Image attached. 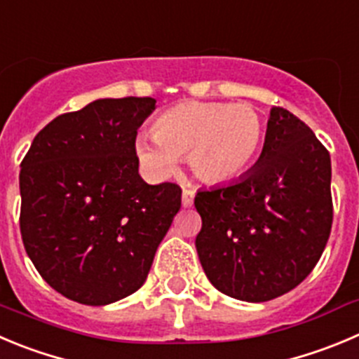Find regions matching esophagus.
I'll return each mask as SVG.
<instances>
[{
	"mask_svg": "<svg viewBox=\"0 0 359 359\" xmlns=\"http://www.w3.org/2000/svg\"><path fill=\"white\" fill-rule=\"evenodd\" d=\"M194 197H196V192H194L192 189H189V187H185L183 189V194H182V203L185 208H190L194 204Z\"/></svg>",
	"mask_w": 359,
	"mask_h": 359,
	"instance_id": "1",
	"label": "esophagus"
}]
</instances>
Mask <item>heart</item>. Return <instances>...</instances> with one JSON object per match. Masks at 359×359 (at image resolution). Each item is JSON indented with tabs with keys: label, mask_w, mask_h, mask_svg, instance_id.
<instances>
[{
	"label": "heart",
	"mask_w": 359,
	"mask_h": 359,
	"mask_svg": "<svg viewBox=\"0 0 359 359\" xmlns=\"http://www.w3.org/2000/svg\"><path fill=\"white\" fill-rule=\"evenodd\" d=\"M264 142V119L250 104L194 102L167 109L155 119L153 137L137 139V155L149 170L169 174L187 156L206 183L243 176Z\"/></svg>",
	"instance_id": "b5f03b06"
}]
</instances>
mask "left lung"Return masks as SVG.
<instances>
[{
    "mask_svg": "<svg viewBox=\"0 0 359 359\" xmlns=\"http://www.w3.org/2000/svg\"><path fill=\"white\" fill-rule=\"evenodd\" d=\"M196 248L224 294L261 303L285 294L316 268L331 233V160L309 126L284 107L269 112L264 146L247 176L199 190Z\"/></svg>",
    "mask_w": 359,
    "mask_h": 359,
    "instance_id": "obj_1",
    "label": "left lung"
}]
</instances>
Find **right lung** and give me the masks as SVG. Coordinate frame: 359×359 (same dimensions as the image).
<instances>
[{"label":"right lung","mask_w":359,"mask_h":359,"mask_svg":"<svg viewBox=\"0 0 359 359\" xmlns=\"http://www.w3.org/2000/svg\"><path fill=\"white\" fill-rule=\"evenodd\" d=\"M151 97L100 98L54 118L20 162V234L47 284L100 306L146 282L160 241L182 208L176 183L139 176L137 128Z\"/></svg>","instance_id":"right-lung-1"}]
</instances>
